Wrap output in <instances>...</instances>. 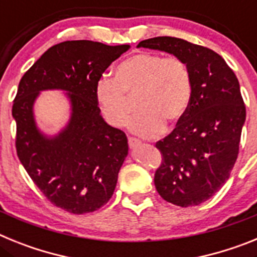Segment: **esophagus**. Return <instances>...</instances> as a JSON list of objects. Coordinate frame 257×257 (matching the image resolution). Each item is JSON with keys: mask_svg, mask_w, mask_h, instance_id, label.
Wrapping results in <instances>:
<instances>
[{"mask_svg": "<svg viewBox=\"0 0 257 257\" xmlns=\"http://www.w3.org/2000/svg\"><path fill=\"white\" fill-rule=\"evenodd\" d=\"M128 145H130L131 149L136 148L138 145H140V140L135 139V138H128Z\"/></svg>", "mask_w": 257, "mask_h": 257, "instance_id": "1", "label": "esophagus"}]
</instances>
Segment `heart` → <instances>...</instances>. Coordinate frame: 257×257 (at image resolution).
<instances>
[{
    "mask_svg": "<svg viewBox=\"0 0 257 257\" xmlns=\"http://www.w3.org/2000/svg\"><path fill=\"white\" fill-rule=\"evenodd\" d=\"M97 105L105 121L123 127L131 114V100L138 96L139 112L130 130L143 138H154L166 122L176 123L187 113L192 97V78L183 60L175 56L142 52L115 67L114 78H103L96 86Z\"/></svg>",
    "mask_w": 257,
    "mask_h": 257,
    "instance_id": "heart-1",
    "label": "heart"
}]
</instances>
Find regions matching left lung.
I'll return each mask as SVG.
<instances>
[{"mask_svg":"<svg viewBox=\"0 0 257 257\" xmlns=\"http://www.w3.org/2000/svg\"><path fill=\"white\" fill-rule=\"evenodd\" d=\"M138 47L169 52L189 69V106L176 128L156 144L162 163L154 185L172 205L197 206L224 185L237 161L246 121L239 82L219 54L181 38H149Z\"/></svg>","mask_w":257,"mask_h":257,"instance_id":"1","label":"left lung"}]
</instances>
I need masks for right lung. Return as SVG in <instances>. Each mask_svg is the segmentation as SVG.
<instances>
[{
    "label": "right lung",
    "mask_w": 257,
    "mask_h": 257,
    "mask_svg": "<svg viewBox=\"0 0 257 257\" xmlns=\"http://www.w3.org/2000/svg\"><path fill=\"white\" fill-rule=\"evenodd\" d=\"M128 49L65 41L44 52L20 79L13 105L18 157L46 198L70 213L105 205L128 154L126 135L104 121L95 96L104 70ZM46 89L65 91L71 104L67 126L52 137L39 130L33 110Z\"/></svg>",
    "instance_id": "obj_1"
}]
</instances>
